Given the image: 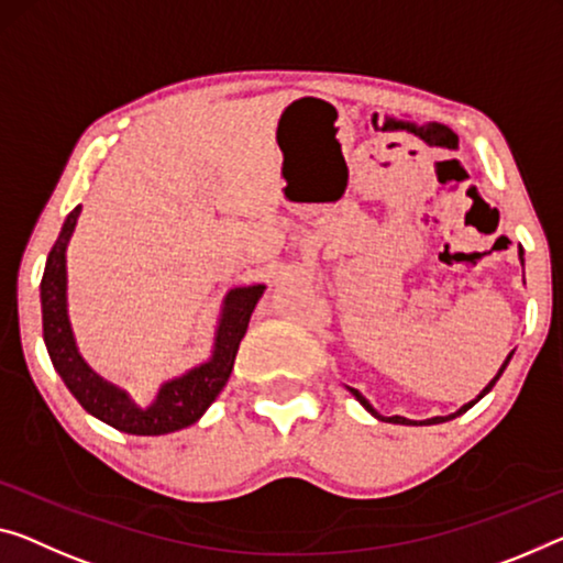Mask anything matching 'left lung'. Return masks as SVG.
I'll list each match as a JSON object with an SVG mask.
<instances>
[{"label":"left lung","instance_id":"obj_1","mask_svg":"<svg viewBox=\"0 0 563 563\" xmlns=\"http://www.w3.org/2000/svg\"><path fill=\"white\" fill-rule=\"evenodd\" d=\"M518 256H521V264H523V252H518ZM511 357H514V352L511 354H508V357H506V362H504V365H500V369L496 372V377H493L490 379V383L486 385V387H483V390H481V395L478 397H475V400H471V402H465L463 405V408L461 410H455V412H451V415H445V418H443V415H438V418H428V420H408V418H400V415H393V418H385V415H379L375 408H372V405L365 400V397H362V393H357V390H354V387H347V390L354 395V397H357V400H360V405H362V408H365L369 415H375V418L377 420H387V422H395V426H438V422H445V420H453V418H457V415H463L465 410H471L473 408V405L475 402H478L481 400V397H486L490 390H493V385H496L498 383V377L500 375H504V369L508 367V362H511Z\"/></svg>","mask_w":563,"mask_h":563}]
</instances>
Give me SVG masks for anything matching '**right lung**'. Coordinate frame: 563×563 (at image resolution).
<instances>
[{"label": "right lung", "instance_id": "1", "mask_svg": "<svg viewBox=\"0 0 563 563\" xmlns=\"http://www.w3.org/2000/svg\"><path fill=\"white\" fill-rule=\"evenodd\" d=\"M80 211L82 206H75L65 219L40 284L42 336H45L52 367L92 418L128 435H166V432L194 426L229 383L239 344L244 340L249 319L266 287L252 284V287L229 289L223 297L219 327H216L211 357L186 369L184 375L166 379L148 405L135 402L125 390L92 372L77 352L70 317H67V244H70Z\"/></svg>", "mask_w": 563, "mask_h": 563}]
</instances>
